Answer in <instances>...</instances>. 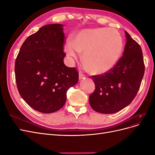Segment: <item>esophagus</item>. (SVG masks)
Returning <instances> with one entry per match:
<instances>
[{
    "label": "esophagus",
    "mask_w": 155,
    "mask_h": 155,
    "mask_svg": "<svg viewBox=\"0 0 155 155\" xmlns=\"http://www.w3.org/2000/svg\"><path fill=\"white\" fill-rule=\"evenodd\" d=\"M85 77H86V76L85 74H83L82 72H79V79H83V78H85Z\"/></svg>",
    "instance_id": "34e87169"
}]
</instances>
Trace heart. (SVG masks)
<instances>
[{"instance_id": "obj_1", "label": "heart", "mask_w": 155, "mask_h": 155, "mask_svg": "<svg viewBox=\"0 0 155 155\" xmlns=\"http://www.w3.org/2000/svg\"><path fill=\"white\" fill-rule=\"evenodd\" d=\"M124 40L116 29L101 28L81 31L73 43L68 42L65 51L68 57L77 59L83 54V63L88 71L95 75L104 74L113 68L121 57Z\"/></svg>"}]
</instances>
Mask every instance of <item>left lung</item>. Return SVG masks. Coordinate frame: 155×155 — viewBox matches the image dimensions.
I'll use <instances>...</instances> for the list:
<instances>
[{"mask_svg": "<svg viewBox=\"0 0 155 155\" xmlns=\"http://www.w3.org/2000/svg\"><path fill=\"white\" fill-rule=\"evenodd\" d=\"M123 56L116 66L104 74L92 76L95 91L89 96L93 110L112 114L129 105L137 96L144 75L142 48L126 31Z\"/></svg>", "mask_w": 155, "mask_h": 155, "instance_id": "1", "label": "left lung"}]
</instances>
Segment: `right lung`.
I'll use <instances>...</instances> for the list:
<instances>
[{"label":"right lung","instance_id":"obj_1","mask_svg":"<svg viewBox=\"0 0 155 155\" xmlns=\"http://www.w3.org/2000/svg\"><path fill=\"white\" fill-rule=\"evenodd\" d=\"M63 25H45L28 37L15 64L18 91L37 111L51 113L64 106L68 89L78 82L76 68L67 67L63 59Z\"/></svg>","mask_w":155,"mask_h":155}]
</instances>
